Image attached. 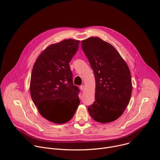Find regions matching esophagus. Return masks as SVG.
Instances as JSON below:
<instances>
[{
  "label": "esophagus",
  "instance_id": "esophagus-1",
  "mask_svg": "<svg viewBox=\"0 0 160 160\" xmlns=\"http://www.w3.org/2000/svg\"><path fill=\"white\" fill-rule=\"evenodd\" d=\"M79 89H80L81 91H83L84 89V85H81L79 86Z\"/></svg>",
  "mask_w": 160,
  "mask_h": 160
}]
</instances>
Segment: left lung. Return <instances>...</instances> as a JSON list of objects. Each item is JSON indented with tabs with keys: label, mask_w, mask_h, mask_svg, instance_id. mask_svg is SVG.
<instances>
[{
	"label": "left lung",
	"mask_w": 160,
	"mask_h": 160,
	"mask_svg": "<svg viewBox=\"0 0 160 160\" xmlns=\"http://www.w3.org/2000/svg\"><path fill=\"white\" fill-rule=\"evenodd\" d=\"M95 77V101L88 107L92 118L108 123L118 118L131 97V71L116 48L98 37L81 41Z\"/></svg>",
	"instance_id": "obj_1"
}]
</instances>
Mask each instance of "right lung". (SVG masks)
<instances>
[{"label":"right lung","mask_w":160,"mask_h":160,"mask_svg":"<svg viewBox=\"0 0 160 160\" xmlns=\"http://www.w3.org/2000/svg\"><path fill=\"white\" fill-rule=\"evenodd\" d=\"M80 41L62 40L47 47L32 69L30 94L40 115L55 123H63L74 116L80 103L79 89L74 85L69 62Z\"/></svg>","instance_id":"add662e5"}]
</instances>
